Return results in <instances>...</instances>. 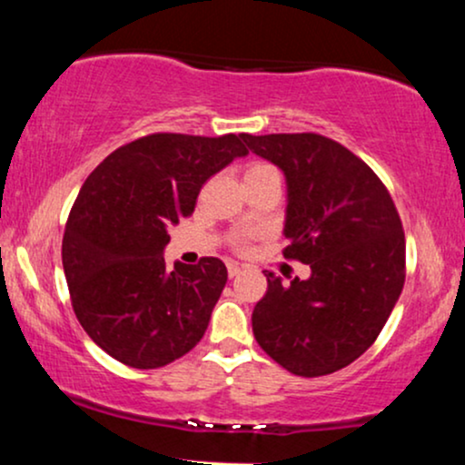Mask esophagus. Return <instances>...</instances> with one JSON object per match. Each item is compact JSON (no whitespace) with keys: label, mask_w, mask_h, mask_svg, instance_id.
<instances>
[{"label":"esophagus","mask_w":465,"mask_h":465,"mask_svg":"<svg viewBox=\"0 0 465 465\" xmlns=\"http://www.w3.org/2000/svg\"><path fill=\"white\" fill-rule=\"evenodd\" d=\"M240 271H242V266H240L238 262H229V264H227V273H229V277L240 275Z\"/></svg>","instance_id":"obj_1"}]
</instances>
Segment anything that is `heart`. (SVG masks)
<instances>
[{
  "label": "heart",
  "mask_w": 465,
  "mask_h": 465,
  "mask_svg": "<svg viewBox=\"0 0 465 465\" xmlns=\"http://www.w3.org/2000/svg\"><path fill=\"white\" fill-rule=\"evenodd\" d=\"M266 168H271V165H266V163H251L249 168H247V174L249 173H258V170H266ZM233 244H236V247H240V244H242V238H240V236L233 238Z\"/></svg>",
  "instance_id": "1"
}]
</instances>
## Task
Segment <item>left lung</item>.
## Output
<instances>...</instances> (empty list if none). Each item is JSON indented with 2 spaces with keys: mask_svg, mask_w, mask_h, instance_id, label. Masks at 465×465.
Segmentation results:
<instances>
[{
  "mask_svg": "<svg viewBox=\"0 0 465 465\" xmlns=\"http://www.w3.org/2000/svg\"><path fill=\"white\" fill-rule=\"evenodd\" d=\"M286 177V258L311 264L251 314L255 341L295 376L354 362L381 334L404 286V232L382 181L339 142L317 133L240 135Z\"/></svg>",
  "mask_w": 465,
  "mask_h": 465,
  "instance_id": "left-lung-1",
  "label": "left lung"
}]
</instances>
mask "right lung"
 <instances>
[{"mask_svg":"<svg viewBox=\"0 0 465 465\" xmlns=\"http://www.w3.org/2000/svg\"><path fill=\"white\" fill-rule=\"evenodd\" d=\"M244 154L232 133H154L117 148L84 181L63 236V269L80 325L115 361L157 370L203 339L225 264L203 258L168 269L163 249L203 183Z\"/></svg>","mask_w":465,"mask_h":465,"instance_id":"obj_1","label":"right lung"}]
</instances>
